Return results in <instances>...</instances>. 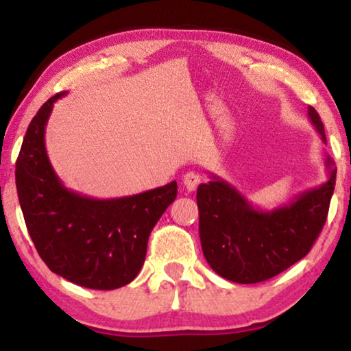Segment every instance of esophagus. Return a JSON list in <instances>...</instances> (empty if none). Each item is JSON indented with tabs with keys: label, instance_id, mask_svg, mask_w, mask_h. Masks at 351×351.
<instances>
[{
	"label": "esophagus",
	"instance_id": "obj_1",
	"mask_svg": "<svg viewBox=\"0 0 351 351\" xmlns=\"http://www.w3.org/2000/svg\"><path fill=\"white\" fill-rule=\"evenodd\" d=\"M182 180H184V185H185L186 190L195 191L196 189H198V185L201 184V182H203V177H201L198 172L190 171V172H186Z\"/></svg>",
	"mask_w": 351,
	"mask_h": 351
}]
</instances>
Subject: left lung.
<instances>
[{
  "instance_id": "left-lung-1",
  "label": "left lung",
  "mask_w": 351,
  "mask_h": 351,
  "mask_svg": "<svg viewBox=\"0 0 351 351\" xmlns=\"http://www.w3.org/2000/svg\"><path fill=\"white\" fill-rule=\"evenodd\" d=\"M308 118L326 143L313 107ZM328 180L297 195L289 204L262 210L217 176L196 191L201 247L210 268L225 280L254 285L280 275L310 252L328 219L337 167L326 155Z\"/></svg>"
}]
</instances>
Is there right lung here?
<instances>
[{
  "label": "right lung",
  "instance_id": "obj_1",
  "mask_svg": "<svg viewBox=\"0 0 351 351\" xmlns=\"http://www.w3.org/2000/svg\"><path fill=\"white\" fill-rule=\"evenodd\" d=\"M65 94L52 95L28 124L16 162L19 203L32 241L51 271L89 289H118L141 271L148 237L176 199L177 182L113 199L65 189L45 145L52 107Z\"/></svg>",
  "mask_w": 351,
  "mask_h": 351
}]
</instances>
